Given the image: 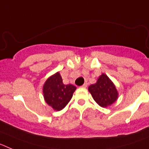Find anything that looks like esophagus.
<instances>
[{
	"mask_svg": "<svg viewBox=\"0 0 149 149\" xmlns=\"http://www.w3.org/2000/svg\"><path fill=\"white\" fill-rule=\"evenodd\" d=\"M86 86H87V84H84L83 86H81V87L82 88H86Z\"/></svg>",
	"mask_w": 149,
	"mask_h": 149,
	"instance_id": "esophagus-1",
	"label": "esophagus"
}]
</instances>
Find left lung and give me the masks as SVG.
I'll return each instance as SVG.
<instances>
[{"mask_svg":"<svg viewBox=\"0 0 149 149\" xmlns=\"http://www.w3.org/2000/svg\"><path fill=\"white\" fill-rule=\"evenodd\" d=\"M88 90L96 103L104 108L113 104L119 97L115 84L105 74L100 75L95 84L90 85Z\"/></svg>","mask_w":149,"mask_h":149,"instance_id":"obj_1","label":"left lung"}]
</instances>
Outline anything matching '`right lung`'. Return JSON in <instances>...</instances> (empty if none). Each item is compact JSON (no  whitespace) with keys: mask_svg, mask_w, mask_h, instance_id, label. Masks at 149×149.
<instances>
[{"mask_svg":"<svg viewBox=\"0 0 149 149\" xmlns=\"http://www.w3.org/2000/svg\"><path fill=\"white\" fill-rule=\"evenodd\" d=\"M77 89L72 84H64L60 72L50 76L42 88L45 102L56 111L63 110L72 99L74 92Z\"/></svg>","mask_w":149,"mask_h":149,"instance_id":"add662e5","label":"right lung"}]
</instances>
